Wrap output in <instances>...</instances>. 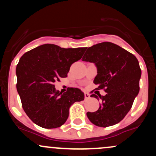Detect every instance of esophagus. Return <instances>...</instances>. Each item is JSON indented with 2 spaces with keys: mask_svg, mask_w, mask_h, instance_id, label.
<instances>
[{
  "mask_svg": "<svg viewBox=\"0 0 156 156\" xmlns=\"http://www.w3.org/2000/svg\"><path fill=\"white\" fill-rule=\"evenodd\" d=\"M84 98H85V100H87V99L90 98V94L85 92V93H84Z\"/></svg>",
  "mask_w": 156,
  "mask_h": 156,
  "instance_id": "obj_1",
  "label": "esophagus"
}]
</instances>
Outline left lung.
Masks as SVG:
<instances>
[{
  "instance_id": "left-lung-1",
  "label": "left lung",
  "mask_w": 156,
  "mask_h": 156,
  "mask_svg": "<svg viewBox=\"0 0 156 156\" xmlns=\"http://www.w3.org/2000/svg\"><path fill=\"white\" fill-rule=\"evenodd\" d=\"M83 61L94 63L98 74L94 79L96 90H104L106 95L96 112L87 113L95 125L107 127L118 124L133 106L139 92L141 70L136 56L111 42H102L87 48ZM98 99L95 94L91 95Z\"/></svg>"
}]
</instances>
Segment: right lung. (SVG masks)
Wrapping results in <instances>:
<instances>
[{"instance_id": "obj_1", "label": "right lung", "mask_w": 156, "mask_h": 156, "mask_svg": "<svg viewBox=\"0 0 156 156\" xmlns=\"http://www.w3.org/2000/svg\"><path fill=\"white\" fill-rule=\"evenodd\" d=\"M85 49L47 44L20 58L16 67L17 90L23 110L37 125L45 129L59 127L67 120L72 104L84 99L79 89L69 88L61 93L54 83L67 76L71 65L81 58Z\"/></svg>"}]
</instances>
